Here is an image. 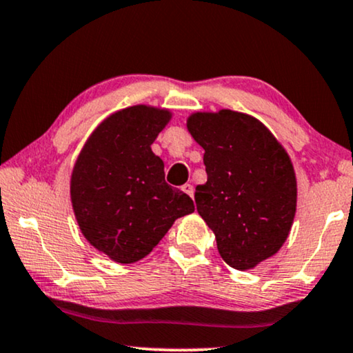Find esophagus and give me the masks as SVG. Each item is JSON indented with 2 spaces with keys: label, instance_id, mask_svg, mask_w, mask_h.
<instances>
[{
  "label": "esophagus",
  "instance_id": "1",
  "mask_svg": "<svg viewBox=\"0 0 353 353\" xmlns=\"http://www.w3.org/2000/svg\"><path fill=\"white\" fill-rule=\"evenodd\" d=\"M182 190L185 192L188 196H193V185H192V183H185V185L182 187Z\"/></svg>",
  "mask_w": 353,
  "mask_h": 353
}]
</instances>
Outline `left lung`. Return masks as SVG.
I'll list each match as a JSON object with an SVG mask.
<instances>
[{
	"instance_id": "left-lung-1",
	"label": "left lung",
	"mask_w": 353,
	"mask_h": 353,
	"mask_svg": "<svg viewBox=\"0 0 353 353\" xmlns=\"http://www.w3.org/2000/svg\"><path fill=\"white\" fill-rule=\"evenodd\" d=\"M187 129L205 150L208 181L195 188L198 214L228 265L254 269L280 251L291 232L297 206L291 158L248 113L195 112Z\"/></svg>"
}]
</instances>
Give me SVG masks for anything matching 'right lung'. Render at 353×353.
<instances>
[{"mask_svg": "<svg viewBox=\"0 0 353 353\" xmlns=\"http://www.w3.org/2000/svg\"><path fill=\"white\" fill-rule=\"evenodd\" d=\"M168 108H121L94 129L72 170L70 200L79 230L118 264L150 254L192 198L165 182V163L152 152L171 121Z\"/></svg>", "mask_w": 353, "mask_h": 353, "instance_id": "right-lung-1", "label": "right lung"}]
</instances>
